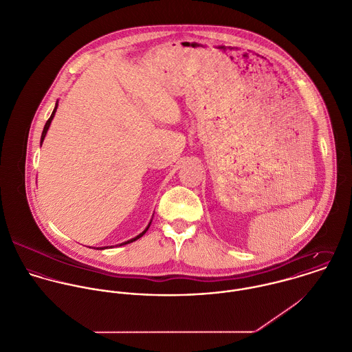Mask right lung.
Instances as JSON below:
<instances>
[{"instance_id":"right-lung-1","label":"right lung","mask_w":352,"mask_h":352,"mask_svg":"<svg viewBox=\"0 0 352 352\" xmlns=\"http://www.w3.org/2000/svg\"><path fill=\"white\" fill-rule=\"evenodd\" d=\"M57 107H58V100H57V102H56V105H54V109H53V112H52V115H50V118L49 120L46 121V124H45V126H43V131H42V136H41V146H42V143H43V139H45V136H46V133H47V129H49V126H50V124H52V120L54 118V115H56V111H57ZM150 224H151V220H150V223H148V226L144 228V231L142 232V234H138V236H135V237H132V239H129V240H126V241H124V243H120L118 245H124V244H128V243H132V241H135V240H138L139 237H142L143 234H146V231L150 228ZM100 250H104V248H108V245L107 247H98ZM97 248V250H98Z\"/></svg>"}]
</instances>
